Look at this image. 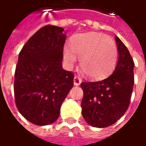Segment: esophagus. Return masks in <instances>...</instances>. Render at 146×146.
<instances>
[{"label":"esophagus","instance_id":"esophagus-1","mask_svg":"<svg viewBox=\"0 0 146 146\" xmlns=\"http://www.w3.org/2000/svg\"><path fill=\"white\" fill-rule=\"evenodd\" d=\"M81 83H82V79H80L79 77H78V76L74 77V85L75 86H79V85L81 84Z\"/></svg>","mask_w":146,"mask_h":146}]
</instances>
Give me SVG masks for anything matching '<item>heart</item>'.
I'll list each match as a JSON object with an SVG mask.
<instances>
[{"mask_svg": "<svg viewBox=\"0 0 146 146\" xmlns=\"http://www.w3.org/2000/svg\"><path fill=\"white\" fill-rule=\"evenodd\" d=\"M64 63L71 68L76 63L91 79H102L116 64L117 48L114 41L105 35L95 33L80 34L73 38L71 47L63 49Z\"/></svg>", "mask_w": 146, "mask_h": 146, "instance_id": "1", "label": "heart"}]
</instances>
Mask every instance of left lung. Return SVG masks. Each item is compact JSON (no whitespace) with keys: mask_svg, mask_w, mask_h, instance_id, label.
<instances>
[{"mask_svg":"<svg viewBox=\"0 0 146 146\" xmlns=\"http://www.w3.org/2000/svg\"><path fill=\"white\" fill-rule=\"evenodd\" d=\"M118 60L113 72L98 82H83L81 102L85 121L93 127L113 125L128 109L133 87L134 63L122 41L115 36Z\"/></svg>","mask_w":146,"mask_h":146,"instance_id":"left-lung-1","label":"left lung"}]
</instances>
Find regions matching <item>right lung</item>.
<instances>
[{"instance_id": "right-lung-1", "label": "right lung", "mask_w": 146, "mask_h": 146, "mask_svg": "<svg viewBox=\"0 0 146 146\" xmlns=\"http://www.w3.org/2000/svg\"><path fill=\"white\" fill-rule=\"evenodd\" d=\"M63 28L46 25L21 49L14 80L19 112L33 124L50 125L73 87L74 75L62 67L66 34Z\"/></svg>"}]
</instances>
